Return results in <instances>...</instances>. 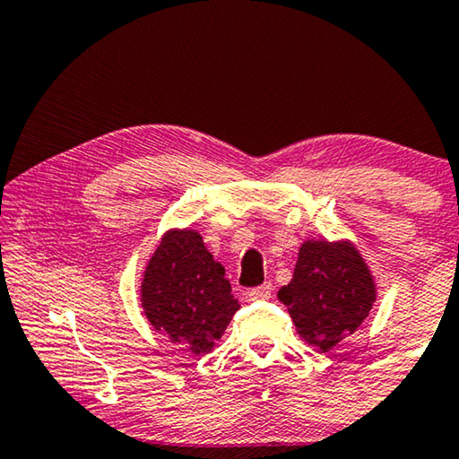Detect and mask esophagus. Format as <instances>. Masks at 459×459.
<instances>
[{
    "mask_svg": "<svg viewBox=\"0 0 459 459\" xmlns=\"http://www.w3.org/2000/svg\"><path fill=\"white\" fill-rule=\"evenodd\" d=\"M272 290H273L272 282H264L262 286H257V289H251L247 292V297L251 300H268L272 297Z\"/></svg>",
    "mask_w": 459,
    "mask_h": 459,
    "instance_id": "esophagus-1",
    "label": "esophagus"
}]
</instances>
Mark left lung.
I'll return each instance as SVG.
<instances>
[{"label": "left lung", "instance_id": "obj_1", "mask_svg": "<svg viewBox=\"0 0 459 459\" xmlns=\"http://www.w3.org/2000/svg\"><path fill=\"white\" fill-rule=\"evenodd\" d=\"M377 284L365 257L344 241H305L290 282L278 290L297 333L319 352H330L371 313Z\"/></svg>", "mask_w": 459, "mask_h": 459}]
</instances>
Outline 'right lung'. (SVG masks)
Listing matches in <instances>:
<instances>
[{
  "instance_id": "add662e5",
  "label": "right lung",
  "mask_w": 459,
  "mask_h": 459,
  "mask_svg": "<svg viewBox=\"0 0 459 459\" xmlns=\"http://www.w3.org/2000/svg\"><path fill=\"white\" fill-rule=\"evenodd\" d=\"M140 303L150 325L194 357L212 352L241 307L194 229L164 232L143 270Z\"/></svg>"
}]
</instances>
